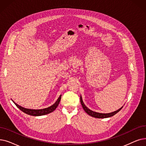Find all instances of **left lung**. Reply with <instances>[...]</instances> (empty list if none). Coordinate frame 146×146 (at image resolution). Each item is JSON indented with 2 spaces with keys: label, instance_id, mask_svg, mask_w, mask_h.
I'll return each mask as SVG.
<instances>
[{
  "label": "left lung",
  "instance_id": "left-lung-1",
  "mask_svg": "<svg viewBox=\"0 0 146 146\" xmlns=\"http://www.w3.org/2000/svg\"><path fill=\"white\" fill-rule=\"evenodd\" d=\"M80 103H81V104L82 106V107H83L84 110L85 111V112L88 114L89 115L92 116V117H96V118H107V117H111L113 116H114L115 115H116V114L117 113H118L120 110H121L122 109V107H121V108L119 109V110L114 111V112H112V113H97V112H95V111H93L89 109L88 107H86L85 106V105L84 104V102H83V100H82V97L80 96Z\"/></svg>",
  "mask_w": 146,
  "mask_h": 146
}]
</instances>
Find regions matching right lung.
I'll return each mask as SVG.
<instances>
[{"instance_id":"add662e5","label":"right lung","mask_w":146,"mask_h":146,"mask_svg":"<svg viewBox=\"0 0 146 146\" xmlns=\"http://www.w3.org/2000/svg\"><path fill=\"white\" fill-rule=\"evenodd\" d=\"M61 98V96H60V97L58 98L57 101L51 106H50L48 108L46 109H39V110H33V109H26L24 108V107L18 105L17 104H16L15 103H14V101L13 102L14 103V104L16 105V106L18 107V109H20L22 111H23L24 113L27 114V115H31V116H42V115H47V114H49L50 113L52 112L53 111H54L55 110V109L57 107V106H58L60 100Z\"/></svg>"}]
</instances>
